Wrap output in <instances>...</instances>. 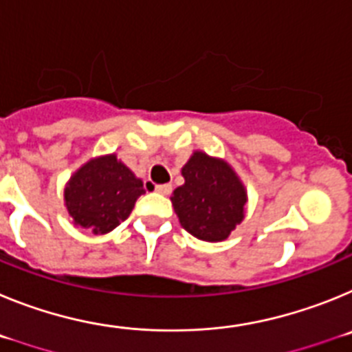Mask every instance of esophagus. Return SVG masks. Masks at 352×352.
<instances>
[{
	"label": "esophagus",
	"mask_w": 352,
	"mask_h": 352,
	"mask_svg": "<svg viewBox=\"0 0 352 352\" xmlns=\"http://www.w3.org/2000/svg\"><path fill=\"white\" fill-rule=\"evenodd\" d=\"M155 190H157L158 194H162V195H169L170 192H173V186H170V185H157V186H155Z\"/></svg>",
	"instance_id": "1"
}]
</instances>
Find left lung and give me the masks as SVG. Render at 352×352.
<instances>
[{
  "label": "left lung",
  "instance_id": "left-lung-1",
  "mask_svg": "<svg viewBox=\"0 0 352 352\" xmlns=\"http://www.w3.org/2000/svg\"><path fill=\"white\" fill-rule=\"evenodd\" d=\"M185 183L173 192L170 203L185 231L217 243L229 238L245 219L247 188L223 158L197 149L182 167Z\"/></svg>",
  "mask_w": 352,
  "mask_h": 352
}]
</instances>
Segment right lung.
<instances>
[{
	"instance_id": "right-lung-1",
	"label": "right lung",
	"mask_w": 352,
	"mask_h": 352,
	"mask_svg": "<svg viewBox=\"0 0 352 352\" xmlns=\"http://www.w3.org/2000/svg\"><path fill=\"white\" fill-rule=\"evenodd\" d=\"M144 192L142 179L111 153L82 164L65 185L63 197L74 226L105 234L129 219Z\"/></svg>"
}]
</instances>
